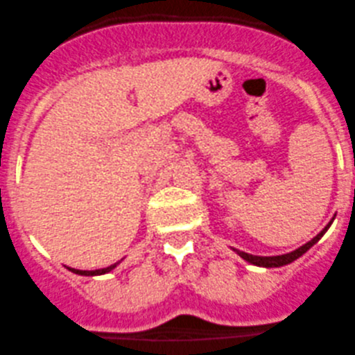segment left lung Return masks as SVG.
<instances>
[{"mask_svg": "<svg viewBox=\"0 0 355 355\" xmlns=\"http://www.w3.org/2000/svg\"><path fill=\"white\" fill-rule=\"evenodd\" d=\"M329 225H331V223H329ZM329 225H327L326 228H324V230L320 232L319 235H315V237H313L312 241L306 242L305 245L298 248V249H296V251L288 252V254H281V256H252V254H248V252H241V251H237V252L242 256V258L245 259V261L252 263V265H258V266H266V268H273V266L288 265V263L295 261V259H298L300 256L305 254V252L309 251V249L312 248V245L315 244V242H319L320 237H322V235L326 234L327 228H329Z\"/></svg>", "mask_w": 355, "mask_h": 355, "instance_id": "left-lung-1", "label": "left lung"}]
</instances>
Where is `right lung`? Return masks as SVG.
Listing matches in <instances>:
<instances>
[{
    "mask_svg": "<svg viewBox=\"0 0 355 355\" xmlns=\"http://www.w3.org/2000/svg\"><path fill=\"white\" fill-rule=\"evenodd\" d=\"M114 266H116V263H114V265L106 266V268H101V270H74V268H69V270L74 273H78V275H103V273L111 272Z\"/></svg>",
    "mask_w": 355,
    "mask_h": 355,
    "instance_id": "1",
    "label": "right lung"
}]
</instances>
